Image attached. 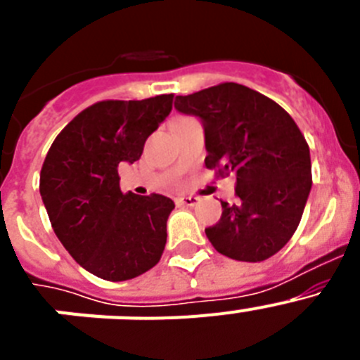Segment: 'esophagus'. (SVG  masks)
I'll list each match as a JSON object with an SVG mask.
<instances>
[{
	"label": "esophagus",
	"instance_id": "esophagus-1",
	"mask_svg": "<svg viewBox=\"0 0 360 360\" xmlns=\"http://www.w3.org/2000/svg\"><path fill=\"white\" fill-rule=\"evenodd\" d=\"M200 202V198H196V196H180V198L176 200L178 205H184V207H196Z\"/></svg>",
	"mask_w": 360,
	"mask_h": 360
}]
</instances>
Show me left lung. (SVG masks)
Segmentation results:
<instances>
[{
	"instance_id": "obj_1",
	"label": "left lung",
	"mask_w": 360,
	"mask_h": 360,
	"mask_svg": "<svg viewBox=\"0 0 360 360\" xmlns=\"http://www.w3.org/2000/svg\"><path fill=\"white\" fill-rule=\"evenodd\" d=\"M174 108L200 119L205 165L236 173L240 202H221V218L205 229L216 250L238 262H265L297 229L311 189L310 149L287 111L243 84L224 82L178 95Z\"/></svg>"
}]
</instances>
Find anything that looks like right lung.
I'll use <instances>...</instances> for the list:
<instances>
[{
	"label": "right lung",
	"mask_w": 360,
	"mask_h": 360,
	"mask_svg": "<svg viewBox=\"0 0 360 360\" xmlns=\"http://www.w3.org/2000/svg\"><path fill=\"white\" fill-rule=\"evenodd\" d=\"M173 95L103 101L81 111L53 141L39 193L56 236L88 272L126 281L160 262L173 200L120 191L119 164H133L165 120Z\"/></svg>",
	"instance_id": "add662e5"
}]
</instances>
